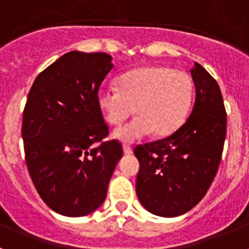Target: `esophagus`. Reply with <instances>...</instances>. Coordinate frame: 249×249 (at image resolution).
<instances>
[{"label":"esophagus","instance_id":"esophagus-1","mask_svg":"<svg viewBox=\"0 0 249 249\" xmlns=\"http://www.w3.org/2000/svg\"><path fill=\"white\" fill-rule=\"evenodd\" d=\"M123 152H124V155H131L133 151H132V148L128 144H124V146H123Z\"/></svg>","mask_w":249,"mask_h":249}]
</instances>
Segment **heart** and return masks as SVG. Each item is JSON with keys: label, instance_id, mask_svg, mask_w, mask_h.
I'll use <instances>...</instances> for the list:
<instances>
[{"label": "heart", "instance_id": "1", "mask_svg": "<svg viewBox=\"0 0 249 249\" xmlns=\"http://www.w3.org/2000/svg\"><path fill=\"white\" fill-rule=\"evenodd\" d=\"M193 91L187 72L167 66H144L120 76L118 89H101L97 105L112 126H120L136 108L138 117L113 133L122 142H135L153 132L163 137L177 131L190 113Z\"/></svg>", "mask_w": 249, "mask_h": 249}]
</instances>
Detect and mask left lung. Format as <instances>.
<instances>
[{
    "label": "left lung",
    "mask_w": 249,
    "mask_h": 249,
    "mask_svg": "<svg viewBox=\"0 0 249 249\" xmlns=\"http://www.w3.org/2000/svg\"><path fill=\"white\" fill-rule=\"evenodd\" d=\"M196 101L188 120L169 137L135 148L140 160L136 192L160 217H177L198 204L218 171L227 113L217 81L196 62Z\"/></svg>",
    "instance_id": "1"
}]
</instances>
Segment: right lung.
Masks as SVG:
<instances>
[{"label": "right lung", "mask_w": 249, "mask_h": 249, "mask_svg": "<svg viewBox=\"0 0 249 249\" xmlns=\"http://www.w3.org/2000/svg\"><path fill=\"white\" fill-rule=\"evenodd\" d=\"M111 61L103 52H68L36 77L28 93L22 120L28 173L43 202L67 217L89 214L105 202L123 155L117 140L102 142L108 126L97 105Z\"/></svg>", "instance_id": "obj_1"}]
</instances>
